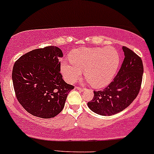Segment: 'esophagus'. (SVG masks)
<instances>
[{"label": "esophagus", "mask_w": 154, "mask_h": 154, "mask_svg": "<svg viewBox=\"0 0 154 154\" xmlns=\"http://www.w3.org/2000/svg\"><path fill=\"white\" fill-rule=\"evenodd\" d=\"M76 89H78V90H80V91H83V90H85V88H84L80 87V86H77V87H76Z\"/></svg>", "instance_id": "obj_1"}]
</instances>
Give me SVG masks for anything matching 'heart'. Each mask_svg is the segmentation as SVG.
<instances>
[{"label": "heart", "mask_w": 154, "mask_h": 154, "mask_svg": "<svg viewBox=\"0 0 154 154\" xmlns=\"http://www.w3.org/2000/svg\"><path fill=\"white\" fill-rule=\"evenodd\" d=\"M71 61L62 60L60 72L64 79L73 83L84 70L88 81L95 88H102L112 81L120 64V55L115 48L81 47L72 50Z\"/></svg>", "instance_id": "heart-1"}]
</instances>
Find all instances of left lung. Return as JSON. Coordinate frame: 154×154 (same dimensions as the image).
<instances>
[{"label":"left lung","mask_w":154,"mask_h":154,"mask_svg":"<svg viewBox=\"0 0 154 154\" xmlns=\"http://www.w3.org/2000/svg\"><path fill=\"white\" fill-rule=\"evenodd\" d=\"M124 59L113 80L102 91H94L93 99L88 102L92 111L102 116H112L129 107L141 88L143 74L142 59L134 52L123 47Z\"/></svg>","instance_id":"obj_1"}]
</instances>
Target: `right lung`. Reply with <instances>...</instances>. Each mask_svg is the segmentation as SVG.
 Segmentation results:
<instances>
[{"label":"right lung","mask_w":154,"mask_h":154,"mask_svg":"<svg viewBox=\"0 0 154 154\" xmlns=\"http://www.w3.org/2000/svg\"><path fill=\"white\" fill-rule=\"evenodd\" d=\"M58 47L33 50L16 60L12 81L17 99L33 116L51 118L62 111L67 95L74 86L64 82Z\"/></svg>","instance_id":"1"}]
</instances>
